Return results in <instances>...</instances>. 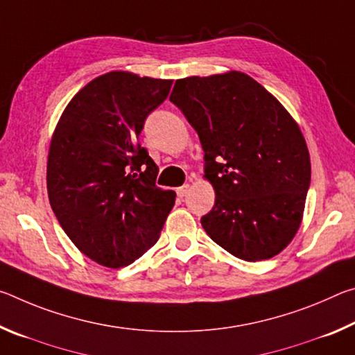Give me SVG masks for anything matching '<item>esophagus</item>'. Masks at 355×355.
Returning <instances> with one entry per match:
<instances>
[{"label": "esophagus", "instance_id": "34e87169", "mask_svg": "<svg viewBox=\"0 0 355 355\" xmlns=\"http://www.w3.org/2000/svg\"><path fill=\"white\" fill-rule=\"evenodd\" d=\"M188 192H189V184H183L180 186V188H177V196L180 199H183V197L188 196Z\"/></svg>", "mask_w": 355, "mask_h": 355}]
</instances>
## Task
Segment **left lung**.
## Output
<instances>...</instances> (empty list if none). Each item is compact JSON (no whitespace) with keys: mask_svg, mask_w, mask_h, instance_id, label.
Segmentation results:
<instances>
[{"mask_svg":"<svg viewBox=\"0 0 355 355\" xmlns=\"http://www.w3.org/2000/svg\"><path fill=\"white\" fill-rule=\"evenodd\" d=\"M171 101L197 131L216 192L200 219L208 236L245 261L266 260L296 235L310 155L280 101L241 71L177 80Z\"/></svg>","mask_w":355,"mask_h":355,"instance_id":"1","label":"left lung"}]
</instances>
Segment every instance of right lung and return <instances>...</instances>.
Returning a JSON list of instances; mask_svg holds the SVG:
<instances>
[{"mask_svg": "<svg viewBox=\"0 0 355 355\" xmlns=\"http://www.w3.org/2000/svg\"><path fill=\"white\" fill-rule=\"evenodd\" d=\"M172 80L130 71L95 78L65 107L50 144L46 188L59 224L84 255L123 268L158 241L175 192L137 142Z\"/></svg>", "mask_w": 355, "mask_h": 355, "instance_id": "right-lung-1", "label": "right lung"}]
</instances>
